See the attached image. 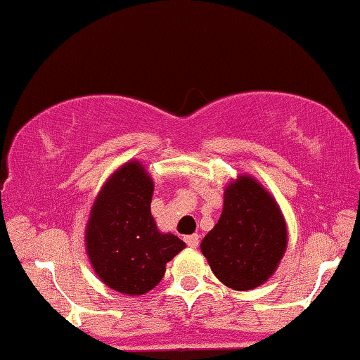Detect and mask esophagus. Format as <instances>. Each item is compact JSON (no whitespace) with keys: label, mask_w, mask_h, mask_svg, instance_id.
Returning <instances> with one entry per match:
<instances>
[{"label":"esophagus","mask_w":360,"mask_h":360,"mask_svg":"<svg viewBox=\"0 0 360 360\" xmlns=\"http://www.w3.org/2000/svg\"><path fill=\"white\" fill-rule=\"evenodd\" d=\"M185 243L191 248H197L199 246V234H191V236H185Z\"/></svg>","instance_id":"obj_1"}]
</instances>
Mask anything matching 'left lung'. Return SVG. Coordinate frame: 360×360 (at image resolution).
Wrapping results in <instances>:
<instances>
[{"label": "left lung", "instance_id": "left-lung-1", "mask_svg": "<svg viewBox=\"0 0 360 360\" xmlns=\"http://www.w3.org/2000/svg\"><path fill=\"white\" fill-rule=\"evenodd\" d=\"M288 246V228L276 199L248 175L224 192L219 221L200 250L214 276L234 290L262 285L276 272Z\"/></svg>", "mask_w": 360, "mask_h": 360}]
</instances>
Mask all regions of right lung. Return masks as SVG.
Masks as SVG:
<instances>
[{"label":"right lung","mask_w":360,"mask_h":360,"mask_svg":"<svg viewBox=\"0 0 360 360\" xmlns=\"http://www.w3.org/2000/svg\"><path fill=\"white\" fill-rule=\"evenodd\" d=\"M155 191L139 161L122 165L96 195L86 224V252L103 284L141 296L160 284L165 267L185 248L172 233H160L151 216Z\"/></svg>","instance_id":"add662e5"}]
</instances>
